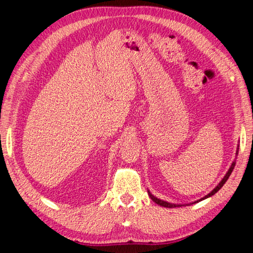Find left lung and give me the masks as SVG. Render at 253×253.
<instances>
[{"instance_id":"left-lung-1","label":"left lung","mask_w":253,"mask_h":253,"mask_svg":"<svg viewBox=\"0 0 253 253\" xmlns=\"http://www.w3.org/2000/svg\"><path fill=\"white\" fill-rule=\"evenodd\" d=\"M239 148H240V145H237V150H236V153H235V155L237 156V154H239ZM235 160L234 162L232 163V165H231V167L229 168V170H228V172L226 173V175L224 176V178L221 179L220 181H219V183L218 185L214 188L211 192L209 193V194H207L206 196H204L203 198H201V200H198V201H196V202H193V203H190V205H193V204H196V203H198V202H201V201H204V200H206V198H208V197H210V196H212V195H214L215 194L217 191L223 187L224 185H225V182L228 180V178H229V176L231 175V173H232V171H233V169H234V166H235ZM148 194H149V196L151 197V200L152 201H154L157 205H159V206H163V207H166V208H176V207H181V206H185V205H176V204H171V203H168V202H165V201H162V200H159V198H157V197H155L154 195H153L150 191L148 190ZM189 206V205H188Z\"/></svg>"}]
</instances>
